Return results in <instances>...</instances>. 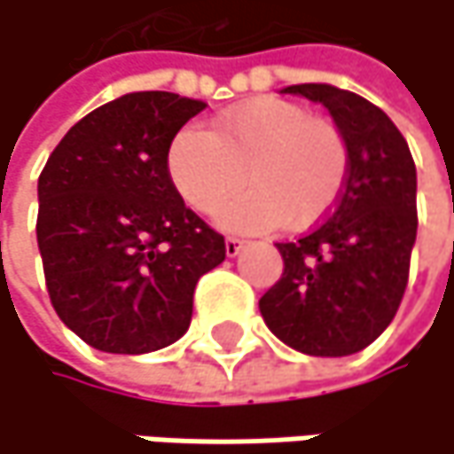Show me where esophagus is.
Listing matches in <instances>:
<instances>
[{"instance_id":"1","label":"esophagus","mask_w":454,"mask_h":454,"mask_svg":"<svg viewBox=\"0 0 454 454\" xmlns=\"http://www.w3.org/2000/svg\"><path fill=\"white\" fill-rule=\"evenodd\" d=\"M242 250H245V239H239V237H225V255L237 258Z\"/></svg>"}]
</instances>
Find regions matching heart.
<instances>
[{"mask_svg": "<svg viewBox=\"0 0 454 454\" xmlns=\"http://www.w3.org/2000/svg\"><path fill=\"white\" fill-rule=\"evenodd\" d=\"M167 172L199 212H215L245 174L254 185L217 212L225 229L266 231L287 223L303 231L338 204L348 177V143L301 103L255 98L215 116L209 132L180 129L167 151Z\"/></svg>", "mask_w": 454, "mask_h": 454, "instance_id": "heart-1", "label": "heart"}]
</instances>
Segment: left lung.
Masks as SVG:
<instances>
[{"label":"left lung","mask_w":454,"mask_h":454,"mask_svg":"<svg viewBox=\"0 0 454 454\" xmlns=\"http://www.w3.org/2000/svg\"><path fill=\"white\" fill-rule=\"evenodd\" d=\"M282 92L322 103L348 143V177L333 215L279 242L282 279L261 298L269 330L309 356H351L396 317L418 234V172L404 135L367 98L333 84Z\"/></svg>","instance_id":"8db88e82"}]
</instances>
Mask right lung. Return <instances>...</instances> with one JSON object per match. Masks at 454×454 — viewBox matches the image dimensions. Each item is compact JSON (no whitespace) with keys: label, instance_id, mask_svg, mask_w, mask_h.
Instances as JSON below:
<instances>
[{"label":"right lung","instance_id":"obj_1","mask_svg":"<svg viewBox=\"0 0 454 454\" xmlns=\"http://www.w3.org/2000/svg\"><path fill=\"white\" fill-rule=\"evenodd\" d=\"M204 111L175 92H127L79 119L39 175L36 242L60 322L106 354L185 335L196 282L225 242L167 172L177 129Z\"/></svg>","mask_w":454,"mask_h":454}]
</instances>
